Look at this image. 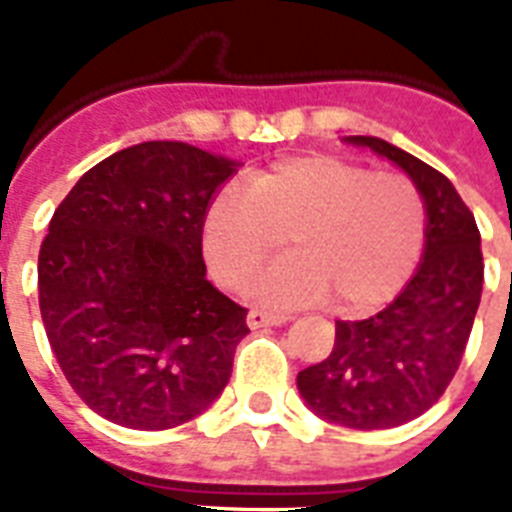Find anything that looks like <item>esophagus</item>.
<instances>
[{
  "label": "esophagus",
  "mask_w": 512,
  "mask_h": 512,
  "mask_svg": "<svg viewBox=\"0 0 512 512\" xmlns=\"http://www.w3.org/2000/svg\"><path fill=\"white\" fill-rule=\"evenodd\" d=\"M289 316L287 313H271V311H260V308H252L247 316V324L252 329H263V327H281L287 324Z\"/></svg>",
  "instance_id": "34e87169"
}]
</instances>
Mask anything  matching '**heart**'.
Wrapping results in <instances>:
<instances>
[{
  "instance_id": "1",
  "label": "heart",
  "mask_w": 512,
  "mask_h": 512,
  "mask_svg": "<svg viewBox=\"0 0 512 512\" xmlns=\"http://www.w3.org/2000/svg\"><path fill=\"white\" fill-rule=\"evenodd\" d=\"M289 236L295 255L263 281L276 303L329 300L342 316L388 303L420 263L428 207L396 172L337 156L281 159L249 188L228 185L204 215V255L220 284L244 292Z\"/></svg>"
}]
</instances>
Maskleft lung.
I'll list each match as a JSON object with an SVG mask.
<instances>
[{"instance_id":"obj_1","label":"left lung","mask_w":512,"mask_h":512,"mask_svg":"<svg viewBox=\"0 0 512 512\" xmlns=\"http://www.w3.org/2000/svg\"><path fill=\"white\" fill-rule=\"evenodd\" d=\"M348 140L388 156L417 183L428 207L425 257L388 308L337 321L335 348L297 374V388L324 420L382 430L425 414L449 388L481 303L484 255L476 217L441 172L372 135Z\"/></svg>"}]
</instances>
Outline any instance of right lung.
I'll list each match as a JSON object with an SVG mask.
<instances>
[{
	"label": "right lung",
	"mask_w": 512,
	"mask_h": 512,
	"mask_svg": "<svg viewBox=\"0 0 512 512\" xmlns=\"http://www.w3.org/2000/svg\"><path fill=\"white\" fill-rule=\"evenodd\" d=\"M233 162L148 140L95 164L39 249V311L74 393L100 417L167 430L231 377L247 308L207 281L204 215Z\"/></svg>",
	"instance_id": "right-lung-1"
}]
</instances>
